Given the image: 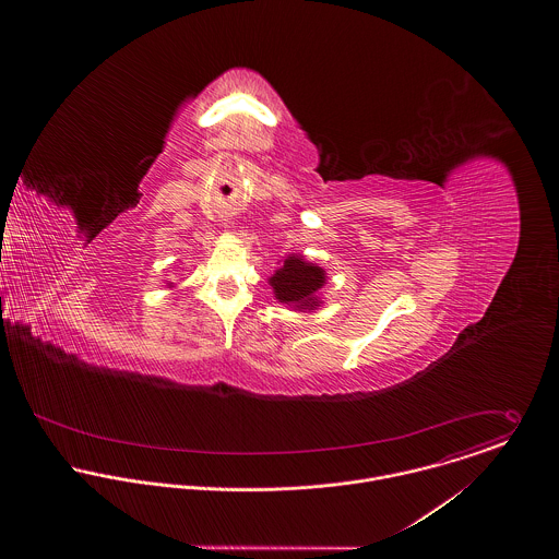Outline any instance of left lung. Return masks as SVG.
Instances as JSON below:
<instances>
[{"instance_id":"obj_1","label":"left lung","mask_w":559,"mask_h":559,"mask_svg":"<svg viewBox=\"0 0 559 559\" xmlns=\"http://www.w3.org/2000/svg\"><path fill=\"white\" fill-rule=\"evenodd\" d=\"M326 284V271L301 253H288L280 269L269 277L273 297L297 312H314L322 306L320 290Z\"/></svg>"}]
</instances>
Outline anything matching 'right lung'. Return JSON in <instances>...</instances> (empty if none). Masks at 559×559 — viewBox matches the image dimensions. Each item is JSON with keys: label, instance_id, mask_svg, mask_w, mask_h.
Wrapping results in <instances>:
<instances>
[{"label": "right lung", "instance_id": "right-lung-1", "mask_svg": "<svg viewBox=\"0 0 559 559\" xmlns=\"http://www.w3.org/2000/svg\"><path fill=\"white\" fill-rule=\"evenodd\" d=\"M167 288H174V284H171V282H169V284H167Z\"/></svg>", "mask_w": 559, "mask_h": 559}]
</instances>
